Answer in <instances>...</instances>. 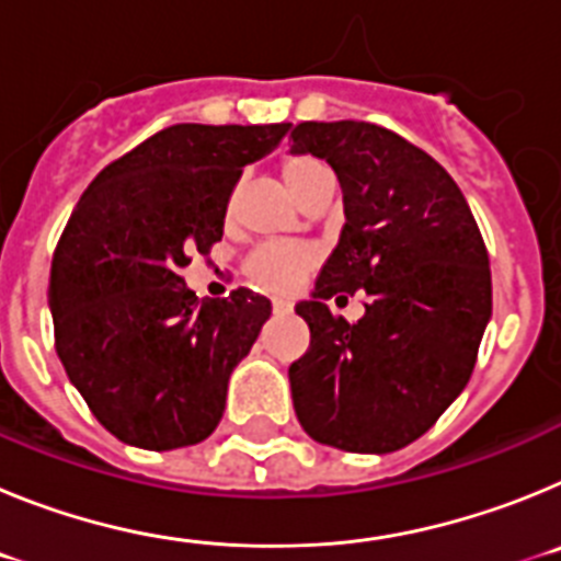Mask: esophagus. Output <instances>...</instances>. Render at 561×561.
Wrapping results in <instances>:
<instances>
[{
  "label": "esophagus",
  "instance_id": "34e87169",
  "mask_svg": "<svg viewBox=\"0 0 561 561\" xmlns=\"http://www.w3.org/2000/svg\"><path fill=\"white\" fill-rule=\"evenodd\" d=\"M272 309H275L277 314H286V311H291V304L289 300H272Z\"/></svg>",
  "mask_w": 561,
  "mask_h": 561
}]
</instances>
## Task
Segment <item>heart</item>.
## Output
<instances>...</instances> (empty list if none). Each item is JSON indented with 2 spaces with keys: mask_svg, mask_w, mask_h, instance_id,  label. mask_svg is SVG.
<instances>
[{
  "mask_svg": "<svg viewBox=\"0 0 561 561\" xmlns=\"http://www.w3.org/2000/svg\"><path fill=\"white\" fill-rule=\"evenodd\" d=\"M280 176H284V185L289 187L291 196L300 202L311 185H317L320 180H329L334 173L323 160L297 153V157H286L284 165H280ZM232 213H236V193L227 199V216H232ZM314 261L317 255L311 247L264 244L247 257V275L270 291H289L304 280V275L314 266Z\"/></svg>",
  "mask_w": 561,
  "mask_h": 561,
  "instance_id": "heart-1",
  "label": "heart"
}]
</instances>
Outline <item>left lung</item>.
<instances>
[{
	"label": "left lung",
	"mask_w": 561,
	"mask_h": 561,
	"mask_svg": "<svg viewBox=\"0 0 561 561\" xmlns=\"http://www.w3.org/2000/svg\"><path fill=\"white\" fill-rule=\"evenodd\" d=\"M291 153L334 168L340 244L295 311L309 351L289 368L300 427L345 453H396L433 427L472 376L492 320V272L463 193L438 162L374 123H300ZM369 295L348 324L324 300Z\"/></svg>",
	"instance_id": "1"
}]
</instances>
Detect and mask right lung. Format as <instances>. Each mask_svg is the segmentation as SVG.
I'll list each match as a JSON object with an SVG mask.
<instances>
[{
	"label": "right lung",
	"mask_w": 561,
	"mask_h": 561,
	"mask_svg": "<svg viewBox=\"0 0 561 561\" xmlns=\"http://www.w3.org/2000/svg\"><path fill=\"white\" fill-rule=\"evenodd\" d=\"M162 128L83 191L49 270L56 351L103 427L140 449H180L219 427L227 381L272 306L236 289L196 297L180 270L225 236L227 199L250 162L289 131Z\"/></svg>",
	"instance_id": "1"
}]
</instances>
